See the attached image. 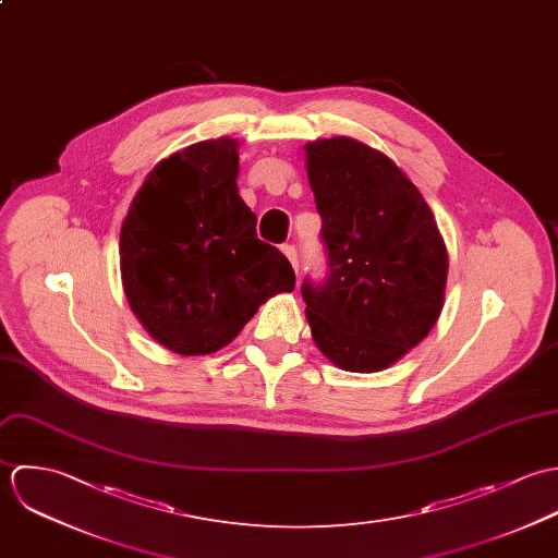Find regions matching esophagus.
I'll list each match as a JSON object with an SVG mask.
<instances>
[{
    "mask_svg": "<svg viewBox=\"0 0 558 558\" xmlns=\"http://www.w3.org/2000/svg\"><path fill=\"white\" fill-rule=\"evenodd\" d=\"M282 252H284V256L289 258V263L293 265V269H295V274H298V269H300V260H298V250H295V245H284V247H282Z\"/></svg>",
    "mask_w": 558,
    "mask_h": 558,
    "instance_id": "1",
    "label": "esophagus"
}]
</instances>
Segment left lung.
<instances>
[{
  "label": "left lung",
  "mask_w": 558,
  "mask_h": 558,
  "mask_svg": "<svg viewBox=\"0 0 558 558\" xmlns=\"http://www.w3.org/2000/svg\"><path fill=\"white\" fill-rule=\"evenodd\" d=\"M330 274L304 282L319 351L351 373L401 360L445 306L448 252L418 187L381 150L353 137L304 146Z\"/></svg>",
  "instance_id": "obj_1"
}]
</instances>
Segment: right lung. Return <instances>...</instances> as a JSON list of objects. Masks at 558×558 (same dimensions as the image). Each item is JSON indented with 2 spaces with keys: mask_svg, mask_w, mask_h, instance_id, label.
<instances>
[{
  "mask_svg": "<svg viewBox=\"0 0 558 558\" xmlns=\"http://www.w3.org/2000/svg\"><path fill=\"white\" fill-rule=\"evenodd\" d=\"M239 142L205 140L161 159L120 228V276L142 328L179 355L226 347L276 293L287 256L256 236L236 190Z\"/></svg>",
  "mask_w": 558,
  "mask_h": 558,
  "instance_id": "right-lung-1",
  "label": "right lung"
}]
</instances>
